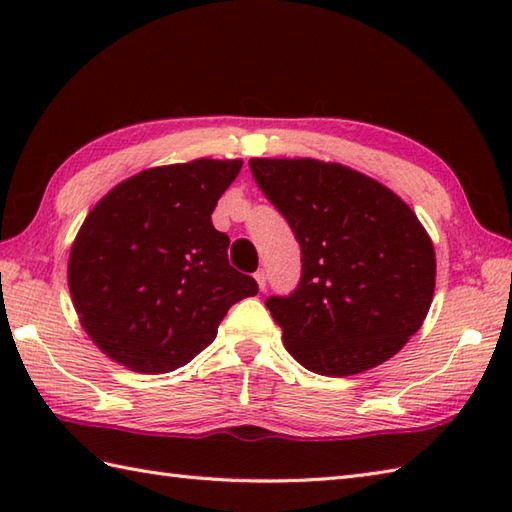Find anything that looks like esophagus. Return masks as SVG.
I'll list each match as a JSON object with an SVG mask.
<instances>
[{
	"label": "esophagus",
	"instance_id": "1",
	"mask_svg": "<svg viewBox=\"0 0 512 512\" xmlns=\"http://www.w3.org/2000/svg\"><path fill=\"white\" fill-rule=\"evenodd\" d=\"M255 281H257L259 290H266V273H264V270H257V273H255Z\"/></svg>",
	"mask_w": 512,
	"mask_h": 512
}]
</instances>
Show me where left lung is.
<instances>
[{"instance_id":"left-lung-1","label":"left lung","mask_w":512,"mask_h":512,"mask_svg":"<svg viewBox=\"0 0 512 512\" xmlns=\"http://www.w3.org/2000/svg\"><path fill=\"white\" fill-rule=\"evenodd\" d=\"M248 167L301 246L299 286L266 299L295 361L352 376L400 352L436 288V253L416 213L336 162L250 158Z\"/></svg>"}]
</instances>
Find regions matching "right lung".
<instances>
[{"label": "right lung", "instance_id": "obj_1", "mask_svg": "<svg viewBox=\"0 0 512 512\" xmlns=\"http://www.w3.org/2000/svg\"><path fill=\"white\" fill-rule=\"evenodd\" d=\"M242 160L200 158L140 171L85 217L68 286L83 330L112 361L165 374L211 345L257 281L228 264L211 213Z\"/></svg>", "mask_w": 512, "mask_h": 512}]
</instances>
